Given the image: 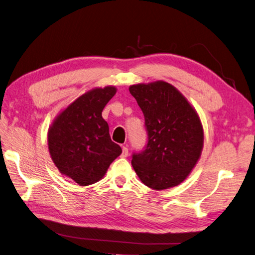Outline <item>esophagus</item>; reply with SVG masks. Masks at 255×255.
Here are the masks:
<instances>
[{"label": "esophagus", "mask_w": 255, "mask_h": 255, "mask_svg": "<svg viewBox=\"0 0 255 255\" xmlns=\"http://www.w3.org/2000/svg\"><path fill=\"white\" fill-rule=\"evenodd\" d=\"M128 155V149L127 146H123L122 148V153H121V156L122 157H127Z\"/></svg>", "instance_id": "1"}]
</instances>
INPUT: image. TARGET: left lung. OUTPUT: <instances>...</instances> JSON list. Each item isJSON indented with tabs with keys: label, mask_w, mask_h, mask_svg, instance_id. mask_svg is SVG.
<instances>
[{
	"label": "left lung",
	"mask_w": 255,
	"mask_h": 255,
	"mask_svg": "<svg viewBox=\"0 0 255 255\" xmlns=\"http://www.w3.org/2000/svg\"><path fill=\"white\" fill-rule=\"evenodd\" d=\"M129 92L143 114L148 135L143 149L132 155L134 170L153 189L179 185L202 151L203 128L197 113L181 92L166 82L133 85Z\"/></svg>",
	"instance_id": "left-lung-1"
}]
</instances>
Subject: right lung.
<instances>
[{"instance_id":"1","label":"right lung","mask_w":255,"mask_h":255,"mask_svg":"<svg viewBox=\"0 0 255 255\" xmlns=\"http://www.w3.org/2000/svg\"><path fill=\"white\" fill-rule=\"evenodd\" d=\"M115 87L94 89L69 105L54 121L48 135L49 150L60 173L81 186L100 181L122 150L112 141L102 118Z\"/></svg>"}]
</instances>
